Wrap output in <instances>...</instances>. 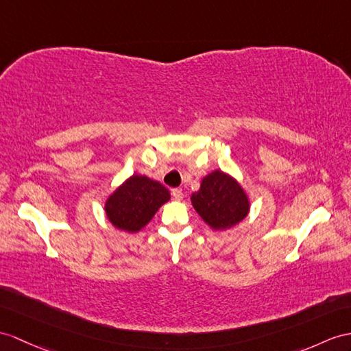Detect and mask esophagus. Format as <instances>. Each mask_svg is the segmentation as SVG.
<instances>
[{
  "label": "esophagus",
  "mask_w": 351,
  "mask_h": 351,
  "mask_svg": "<svg viewBox=\"0 0 351 351\" xmlns=\"http://www.w3.org/2000/svg\"><path fill=\"white\" fill-rule=\"evenodd\" d=\"M171 195H173V198H174L176 201H182L183 196H184L182 189H173V191H171Z\"/></svg>",
  "instance_id": "1"
}]
</instances>
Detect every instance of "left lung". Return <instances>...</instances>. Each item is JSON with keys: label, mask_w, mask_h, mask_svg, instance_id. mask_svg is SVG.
<instances>
[{"label": "left lung", "mask_w": 351, "mask_h": 351, "mask_svg": "<svg viewBox=\"0 0 351 351\" xmlns=\"http://www.w3.org/2000/svg\"><path fill=\"white\" fill-rule=\"evenodd\" d=\"M191 202L201 219L215 230H226L243 221L250 211V199L235 177L221 169L211 171L201 180Z\"/></svg>", "instance_id": "8db88e82"}]
</instances>
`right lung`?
Here are the masks:
<instances>
[{
    "instance_id": "1",
    "label": "right lung",
    "mask_w": 351,
    "mask_h": 351,
    "mask_svg": "<svg viewBox=\"0 0 351 351\" xmlns=\"http://www.w3.org/2000/svg\"><path fill=\"white\" fill-rule=\"evenodd\" d=\"M169 198V191L164 184L147 176L134 174L108 195L104 211L116 229L136 234Z\"/></svg>"
}]
</instances>
